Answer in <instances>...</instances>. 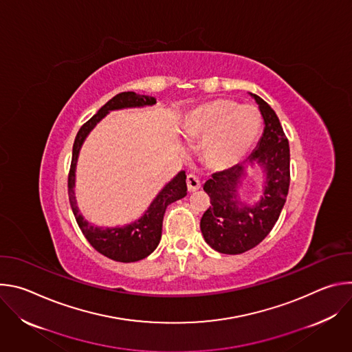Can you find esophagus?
I'll return each mask as SVG.
<instances>
[{
	"instance_id": "obj_1",
	"label": "esophagus",
	"mask_w": 352,
	"mask_h": 352,
	"mask_svg": "<svg viewBox=\"0 0 352 352\" xmlns=\"http://www.w3.org/2000/svg\"><path fill=\"white\" fill-rule=\"evenodd\" d=\"M186 185H188V190H189V192H196V190L200 189V181H199V178H197L196 175H193V174H189V175L186 177Z\"/></svg>"
}]
</instances>
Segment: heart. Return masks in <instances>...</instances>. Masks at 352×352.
<instances>
[{
  "instance_id": "heart-1",
  "label": "heart",
  "mask_w": 352,
  "mask_h": 352,
  "mask_svg": "<svg viewBox=\"0 0 352 352\" xmlns=\"http://www.w3.org/2000/svg\"><path fill=\"white\" fill-rule=\"evenodd\" d=\"M261 131L256 109L216 98L193 109L185 118L186 140H205L202 157L212 168H228L245 157Z\"/></svg>"
}]
</instances>
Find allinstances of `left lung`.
<instances>
[{
  "instance_id": "8db88e82",
  "label": "left lung",
  "mask_w": 352,
  "mask_h": 352,
  "mask_svg": "<svg viewBox=\"0 0 352 352\" xmlns=\"http://www.w3.org/2000/svg\"><path fill=\"white\" fill-rule=\"evenodd\" d=\"M263 117L265 129L256 148L241 164L216 173L204 185L212 206L200 219V231L220 254L239 255L261 243L274 227L289 186V146L274 110L259 96L249 93ZM264 173L263 192L256 201L240 199L239 188L249 166Z\"/></svg>"
}]
</instances>
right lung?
<instances>
[{"label":"right lung","instance_id":"obj_1","mask_svg":"<svg viewBox=\"0 0 352 352\" xmlns=\"http://www.w3.org/2000/svg\"><path fill=\"white\" fill-rule=\"evenodd\" d=\"M156 104L153 96L138 94L135 91H124L114 96L111 100L97 111L78 132L72 148V163L68 177L69 204L76 219V223L89 243L102 255L122 263L138 262L147 258L157 248L162 239L163 217L168 205L186 196V175L179 171L163 189L157 193L147 210L135 221L121 227H100L94 226L80 213L75 197L76 164L83 142L93 128L102 121L110 111L124 109H140Z\"/></svg>","mask_w":352,"mask_h":352}]
</instances>
